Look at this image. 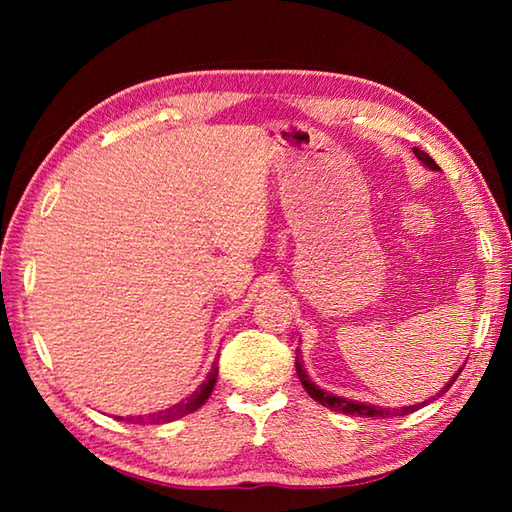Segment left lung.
I'll use <instances>...</instances> for the list:
<instances>
[{
	"instance_id": "1",
	"label": "left lung",
	"mask_w": 512,
	"mask_h": 512,
	"mask_svg": "<svg viewBox=\"0 0 512 512\" xmlns=\"http://www.w3.org/2000/svg\"><path fill=\"white\" fill-rule=\"evenodd\" d=\"M413 154H416L424 165H427L429 169H440L438 165H436V160H433L429 154H424V151H420V149H416L413 147ZM295 367H297V374H299V378H301V385L306 387V391L308 394L317 400V402H321L323 407H328V409H332V411H341V413H350V416H365V418H394V416H407V413H413V411H418L420 407H424V405H429V400L427 402H420V405H411V407H400V409H383V407H376V405H363V402H354V400H345V398H339V396H332V394H328V391H323V389H319L317 385L312 383V380L308 378V374H306V369H303V365H301V361H299V356H297V363H295ZM462 372V369H460ZM460 372L453 376V380L451 383H447V387H442V391L438 396H442L444 391H449L451 389V385L455 383V378L460 376Z\"/></svg>"
}]
</instances>
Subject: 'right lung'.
I'll list each match as a JSON object with an SVG mask.
<instances>
[{
	"label": "right lung",
	"mask_w": 512,
	"mask_h": 512,
	"mask_svg": "<svg viewBox=\"0 0 512 512\" xmlns=\"http://www.w3.org/2000/svg\"><path fill=\"white\" fill-rule=\"evenodd\" d=\"M215 380H217V363H213L211 374L206 376L204 383L198 389H195L189 398H184L182 402H178V405L167 407V409L156 411V413H149V416H134V418L132 416H129V418L118 416L116 420H127V422H132V424H165V422L178 420V418L187 416V413H191V411H195V409L204 405L206 398L211 396V391L215 387Z\"/></svg>",
	"instance_id": "1"
}]
</instances>
